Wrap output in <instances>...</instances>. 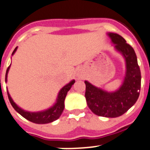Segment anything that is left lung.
I'll return each mask as SVG.
<instances>
[{
    "instance_id": "left-lung-1",
    "label": "left lung",
    "mask_w": 150,
    "mask_h": 150,
    "mask_svg": "<svg viewBox=\"0 0 150 150\" xmlns=\"http://www.w3.org/2000/svg\"><path fill=\"white\" fill-rule=\"evenodd\" d=\"M108 36L116 49L125 57L126 73L123 83L117 91L108 93L85 81V98L89 108L95 114L117 117L125 114L137 102L141 90V74L133 48L119 34L109 33Z\"/></svg>"
}]
</instances>
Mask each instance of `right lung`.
<instances>
[{
  "label": "right lung",
  "mask_w": 150,
  "mask_h": 150,
  "mask_svg": "<svg viewBox=\"0 0 150 150\" xmlns=\"http://www.w3.org/2000/svg\"><path fill=\"white\" fill-rule=\"evenodd\" d=\"M16 49H17V47L15 48V50L13 51V54L16 52ZM10 67V65L9 66V67L6 69V78H5V81H6V77H7V73L8 71H9V69ZM75 81H72L69 83L68 84H67L66 86L63 87V88L60 90V93L58 94V97H57V102L55 103V105H54L53 107H52L51 108L48 109L46 110H44V111H40V112H28L25 111V110H22L21 108H20L19 107L17 106L16 103L13 101L12 98L9 96V93L7 92L8 98H9V100L11 103L12 106L13 107V108L18 112V114H21L23 117H25V119H27L28 120L32 122H34L36 124H45V123H49V122H52L53 121L56 120L59 117H60V115L62 114L63 111V109H64V100H65V98L67 96V94L68 93L69 90H70V88L72 87V85L75 83Z\"/></svg>",
  "instance_id": "add662e5"
}]
</instances>
